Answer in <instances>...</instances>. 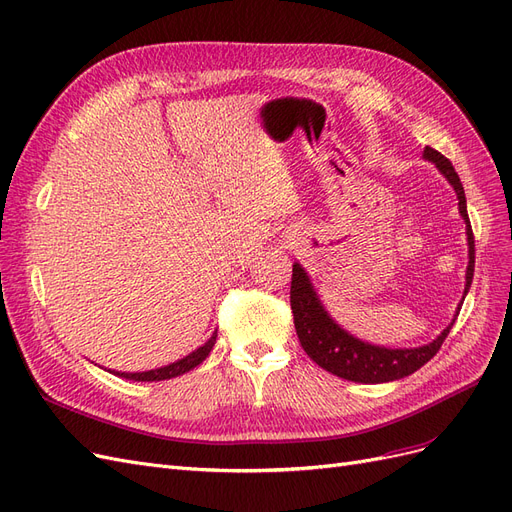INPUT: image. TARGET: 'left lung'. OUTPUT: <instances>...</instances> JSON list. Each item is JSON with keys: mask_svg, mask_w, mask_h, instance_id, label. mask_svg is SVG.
Listing matches in <instances>:
<instances>
[{"mask_svg": "<svg viewBox=\"0 0 512 512\" xmlns=\"http://www.w3.org/2000/svg\"><path fill=\"white\" fill-rule=\"evenodd\" d=\"M423 155L436 163V168L447 176V180L453 185L459 197V212L466 221V234H468V246H470L468 251L470 261H468V272H466V293H468L472 285V276H474V234L468 219L464 185H461V180L455 168L451 166V161L442 153H438L436 148L427 146ZM291 312H293L295 332H298L300 344L306 351V355L323 370L355 383H387V381H395V378H404L412 372H417L440 351L444 338L449 336L451 327L455 323L453 319V323L444 329L434 342L419 346V349H385V346L366 344L346 334L344 329H340L332 319L327 317V312L323 310L317 293L312 289L310 280L300 263H295L293 274H291Z\"/></svg>", "mask_w": 512, "mask_h": 512, "instance_id": "left-lung-1", "label": "left lung"}]
</instances>
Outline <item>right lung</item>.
I'll use <instances>...</instances> for the list:
<instances>
[{"label":"right lung","mask_w":512,"mask_h":512,"mask_svg":"<svg viewBox=\"0 0 512 512\" xmlns=\"http://www.w3.org/2000/svg\"><path fill=\"white\" fill-rule=\"evenodd\" d=\"M214 342H217V332L212 334V338L204 346H200V349L193 351L191 355L176 361V364H170L166 368H157V370H148V372H117V374L121 378H129V381H166V378H174L178 374L189 372L195 366H200L202 361L208 357V353L212 351Z\"/></svg>","instance_id":"obj_1"}]
</instances>
